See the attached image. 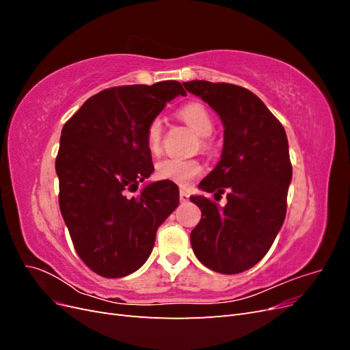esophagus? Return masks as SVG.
Masks as SVG:
<instances>
[{
    "label": "esophagus",
    "instance_id": "1",
    "mask_svg": "<svg viewBox=\"0 0 350 350\" xmlns=\"http://www.w3.org/2000/svg\"><path fill=\"white\" fill-rule=\"evenodd\" d=\"M188 198H189L188 193L185 191V189H181V191H179V200H181V203H187Z\"/></svg>",
    "mask_w": 350,
    "mask_h": 350
}]
</instances>
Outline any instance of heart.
Segmentation results:
<instances>
[{
	"label": "heart",
	"instance_id": "1",
	"mask_svg": "<svg viewBox=\"0 0 350 350\" xmlns=\"http://www.w3.org/2000/svg\"><path fill=\"white\" fill-rule=\"evenodd\" d=\"M179 116L191 126V129L203 135V144H206L204 137L210 135L215 129L213 118L204 105L198 102H189L179 109ZM163 137V122L161 118H153L146 131L147 147L152 153L161 150ZM203 172V165L197 159H179L166 157L156 165V176L163 181H171L179 187H187L189 183Z\"/></svg>",
	"mask_w": 350,
	"mask_h": 350
}]
</instances>
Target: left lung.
I'll list each match as a JSON object with an SVG mask.
<instances>
[{"instance_id": "8db88e82", "label": "left lung", "mask_w": 350, "mask_h": 350, "mask_svg": "<svg viewBox=\"0 0 350 350\" xmlns=\"http://www.w3.org/2000/svg\"><path fill=\"white\" fill-rule=\"evenodd\" d=\"M184 88L207 102L225 126L220 161L198 187L220 197L226 193L228 203L220 207L203 196L189 198L201 210L191 232L193 251L211 270L242 273L266 256L284 221L292 179L288 137L245 88L206 80Z\"/></svg>"}]
</instances>
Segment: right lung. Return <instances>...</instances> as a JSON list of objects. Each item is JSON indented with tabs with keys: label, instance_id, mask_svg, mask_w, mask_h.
<instances>
[{
	"label": "right lung",
	"instance_id": "right-lung-1",
	"mask_svg": "<svg viewBox=\"0 0 350 350\" xmlns=\"http://www.w3.org/2000/svg\"><path fill=\"white\" fill-rule=\"evenodd\" d=\"M178 94L187 93L175 80L105 89L62 126L59 210L79 257L102 278L139 270L157 228L179 204L178 187L167 181L130 196L154 169L147 125Z\"/></svg>",
	"mask_w": 350,
	"mask_h": 350
}]
</instances>
